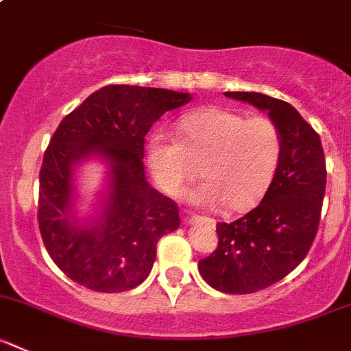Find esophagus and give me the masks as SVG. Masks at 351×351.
<instances>
[{
    "label": "esophagus",
    "instance_id": "34e87169",
    "mask_svg": "<svg viewBox=\"0 0 351 351\" xmlns=\"http://www.w3.org/2000/svg\"><path fill=\"white\" fill-rule=\"evenodd\" d=\"M186 223L204 224V226H209V228L216 226V221L214 219H210V217H204V216H195V214H192V216L186 217Z\"/></svg>",
    "mask_w": 351,
    "mask_h": 351
}]
</instances>
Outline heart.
<instances>
[{
    "instance_id": "obj_1",
    "label": "heart",
    "mask_w": 351,
    "mask_h": 351,
    "mask_svg": "<svg viewBox=\"0 0 351 351\" xmlns=\"http://www.w3.org/2000/svg\"><path fill=\"white\" fill-rule=\"evenodd\" d=\"M178 134L159 130L147 144L149 169L166 193L180 195L199 166L204 182L189 193L195 206L224 202L241 213L266 195L281 161L280 132L269 120L207 108L185 114Z\"/></svg>"
}]
</instances>
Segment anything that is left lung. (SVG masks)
I'll use <instances>...</instances> for the list:
<instances>
[{
	"mask_svg": "<svg viewBox=\"0 0 351 351\" xmlns=\"http://www.w3.org/2000/svg\"><path fill=\"white\" fill-rule=\"evenodd\" d=\"M266 111L281 137V161L261 204L217 223V248L199 261L200 276L223 293L245 295L283 280L314 241L326 192L321 138L291 104L261 93H224Z\"/></svg>",
	"mask_w": 351,
	"mask_h": 351,
	"instance_id": "8db88e82",
	"label": "left lung"
}]
</instances>
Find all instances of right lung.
<instances>
[{"instance_id":"right-lung-1","label":"right lung","mask_w":351,"mask_h":351,"mask_svg":"<svg viewBox=\"0 0 351 351\" xmlns=\"http://www.w3.org/2000/svg\"><path fill=\"white\" fill-rule=\"evenodd\" d=\"M192 94L138 85H106L63 118L44 152L39 228L47 254L70 280L103 293L138 287L152 269L156 245L180 226L178 207L149 185L145 135ZM105 166L91 209L77 207L84 162Z\"/></svg>"}]
</instances>
